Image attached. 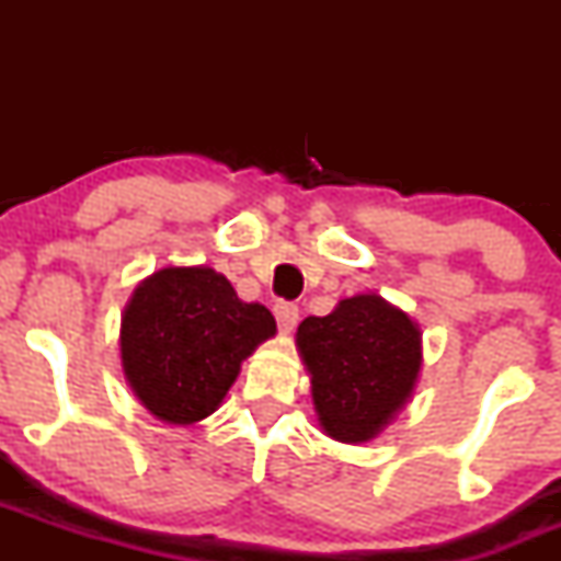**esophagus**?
Instances as JSON below:
<instances>
[{
    "instance_id": "1",
    "label": "esophagus",
    "mask_w": 561,
    "mask_h": 561,
    "mask_svg": "<svg viewBox=\"0 0 561 561\" xmlns=\"http://www.w3.org/2000/svg\"><path fill=\"white\" fill-rule=\"evenodd\" d=\"M274 317H276V324H279L282 332H293V327L298 324V306L295 302H287V300H279L274 306Z\"/></svg>"
}]
</instances>
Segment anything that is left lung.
I'll use <instances>...</instances> for the list:
<instances>
[{
  "label": "left lung",
  "mask_w": 561,
  "mask_h": 561,
  "mask_svg": "<svg viewBox=\"0 0 561 561\" xmlns=\"http://www.w3.org/2000/svg\"><path fill=\"white\" fill-rule=\"evenodd\" d=\"M295 347L311 377L321 433L351 446L375 440L396 420L422 371L420 324L377 293L302 319Z\"/></svg>",
  "instance_id": "1"
}]
</instances>
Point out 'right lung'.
I'll return each instance as SVG.
<instances>
[{
	"mask_svg": "<svg viewBox=\"0 0 561 561\" xmlns=\"http://www.w3.org/2000/svg\"><path fill=\"white\" fill-rule=\"evenodd\" d=\"M276 334L261 302L237 298L210 266H165L141 279L121 317V366L139 403L165 424L203 422L242 362Z\"/></svg>",
	"mask_w": 561,
	"mask_h": 561,
	"instance_id": "add662e5",
	"label": "right lung"
}]
</instances>
